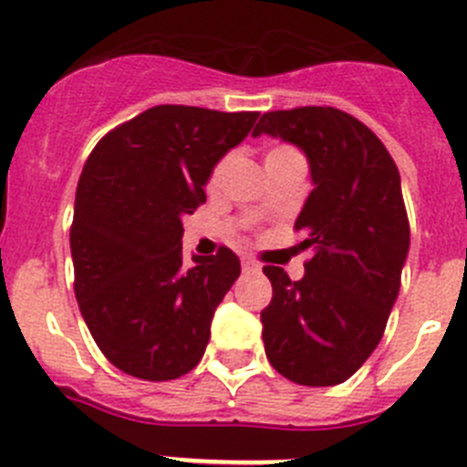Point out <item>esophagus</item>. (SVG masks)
<instances>
[{"label":"esophagus","instance_id":"esophagus-1","mask_svg":"<svg viewBox=\"0 0 467 467\" xmlns=\"http://www.w3.org/2000/svg\"><path fill=\"white\" fill-rule=\"evenodd\" d=\"M241 266H243V271H245V274H257V271H262V266H259V264L254 262V259H250V257H243Z\"/></svg>","mask_w":467,"mask_h":467}]
</instances>
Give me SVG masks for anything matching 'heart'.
I'll list each match as a JSON object with an SVG mask.
<instances>
[{
    "label": "heart",
    "instance_id": "obj_1",
    "mask_svg": "<svg viewBox=\"0 0 467 467\" xmlns=\"http://www.w3.org/2000/svg\"><path fill=\"white\" fill-rule=\"evenodd\" d=\"M295 156H301L299 151L295 150V147H290V144H274L269 151H266V163H271V161H283V159H295ZM226 163H229V156H224V159H220L217 163L213 166V171H210L208 175V187L214 189L217 184H220L222 175H224V168Z\"/></svg>",
    "mask_w": 467,
    "mask_h": 467
}]
</instances>
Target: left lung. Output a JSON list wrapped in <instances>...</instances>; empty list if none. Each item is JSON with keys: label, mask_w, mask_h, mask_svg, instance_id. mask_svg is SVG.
<instances>
[{"label": "left lung", "mask_w": 467, "mask_h": 467, "mask_svg": "<svg viewBox=\"0 0 467 467\" xmlns=\"http://www.w3.org/2000/svg\"><path fill=\"white\" fill-rule=\"evenodd\" d=\"M269 133L308 156L313 192L295 222L306 274L264 266L274 296L262 311L266 358L299 386H337L372 356L400 292L410 220L400 172L381 140L337 107L266 111Z\"/></svg>", "instance_id": "left-lung-1"}]
</instances>
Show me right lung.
Instances as JSON below:
<instances>
[{
	"label": "right lung",
	"instance_id": "1",
	"mask_svg": "<svg viewBox=\"0 0 467 467\" xmlns=\"http://www.w3.org/2000/svg\"><path fill=\"white\" fill-rule=\"evenodd\" d=\"M257 117L159 105L109 130L86 159L69 229L74 295L121 372L171 381L203 358L241 262L222 245L184 266L182 217L205 203L210 171Z\"/></svg>",
	"mask_w": 467,
	"mask_h": 467
}]
</instances>
